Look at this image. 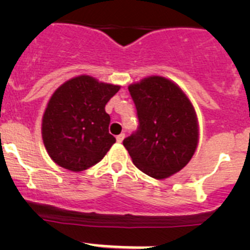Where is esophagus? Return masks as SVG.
Segmentation results:
<instances>
[{
  "label": "esophagus",
  "mask_w": 250,
  "mask_h": 250,
  "mask_svg": "<svg viewBox=\"0 0 250 250\" xmlns=\"http://www.w3.org/2000/svg\"><path fill=\"white\" fill-rule=\"evenodd\" d=\"M125 135L123 134V133H121L120 135H117V137H116V140H117V143H122L123 139H125Z\"/></svg>",
  "instance_id": "obj_1"
}]
</instances>
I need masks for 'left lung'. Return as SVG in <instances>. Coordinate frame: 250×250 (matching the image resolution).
Instances as JSON below:
<instances>
[{"instance_id": "8db88e82", "label": "left lung", "mask_w": 250, "mask_h": 250, "mask_svg": "<svg viewBox=\"0 0 250 250\" xmlns=\"http://www.w3.org/2000/svg\"><path fill=\"white\" fill-rule=\"evenodd\" d=\"M137 107L139 127L123 140L135 167L155 179L183 169L198 144L193 105L168 78L150 76L128 87Z\"/></svg>"}]
</instances>
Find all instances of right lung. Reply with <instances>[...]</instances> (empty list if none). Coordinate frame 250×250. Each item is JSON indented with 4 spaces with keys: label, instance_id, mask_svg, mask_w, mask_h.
<instances>
[{
    "label": "right lung",
    "instance_id": "obj_1",
    "mask_svg": "<svg viewBox=\"0 0 250 250\" xmlns=\"http://www.w3.org/2000/svg\"><path fill=\"white\" fill-rule=\"evenodd\" d=\"M120 88L81 75L53 93L42 117V139L58 166L81 172L106 155L116 139L109 133L105 105Z\"/></svg>",
    "mask_w": 250,
    "mask_h": 250
}]
</instances>
